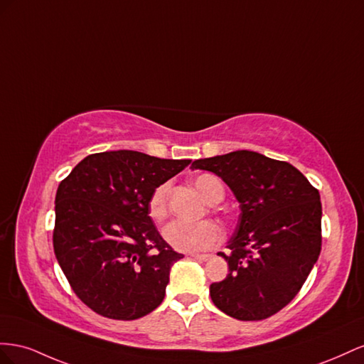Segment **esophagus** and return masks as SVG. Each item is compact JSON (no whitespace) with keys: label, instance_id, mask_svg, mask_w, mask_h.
<instances>
[{"label":"esophagus","instance_id":"1","mask_svg":"<svg viewBox=\"0 0 364 364\" xmlns=\"http://www.w3.org/2000/svg\"><path fill=\"white\" fill-rule=\"evenodd\" d=\"M191 257L196 259V261H209L212 255H191Z\"/></svg>","mask_w":364,"mask_h":364}]
</instances>
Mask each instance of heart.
Masks as SVG:
<instances>
[{
  "label": "heart",
  "mask_w": 364,
  "mask_h": 364,
  "mask_svg": "<svg viewBox=\"0 0 364 364\" xmlns=\"http://www.w3.org/2000/svg\"><path fill=\"white\" fill-rule=\"evenodd\" d=\"M195 188L207 203H213L223 198L224 191L220 180L212 175H200L195 180ZM168 184H161L155 189L149 198V215L152 220L161 221L168 213ZM164 240L178 252L193 253L207 250L221 241V230L216 224L210 221L189 223V221H173L164 227Z\"/></svg>",
  "instance_id": "1"
}]
</instances>
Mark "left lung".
<instances>
[{
  "instance_id": "left-lung-1",
  "label": "left lung",
  "mask_w": 364,
  "mask_h": 364,
  "mask_svg": "<svg viewBox=\"0 0 364 364\" xmlns=\"http://www.w3.org/2000/svg\"><path fill=\"white\" fill-rule=\"evenodd\" d=\"M230 188L240 220L228 240V274L210 285L212 302L237 320H262L287 306L302 288L321 248V203L293 164L255 151L195 160Z\"/></svg>"
}]
</instances>
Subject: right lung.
<instances>
[{
    "label": "right lung",
    "instance_id": "obj_1",
    "mask_svg": "<svg viewBox=\"0 0 364 364\" xmlns=\"http://www.w3.org/2000/svg\"><path fill=\"white\" fill-rule=\"evenodd\" d=\"M189 163L107 151L88 155L60 181L55 255L73 291L95 313L134 320L163 302L171 268L184 256L160 236L148 205L152 192Z\"/></svg>",
    "mask_w": 364,
    "mask_h": 364
}]
</instances>
